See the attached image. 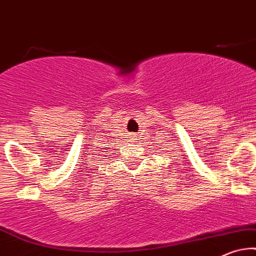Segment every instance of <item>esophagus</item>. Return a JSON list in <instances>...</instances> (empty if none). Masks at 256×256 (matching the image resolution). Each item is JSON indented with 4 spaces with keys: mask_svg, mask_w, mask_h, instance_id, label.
Wrapping results in <instances>:
<instances>
[{
    "mask_svg": "<svg viewBox=\"0 0 256 256\" xmlns=\"http://www.w3.org/2000/svg\"><path fill=\"white\" fill-rule=\"evenodd\" d=\"M132 137H134V136H132ZM131 142H132V140H131Z\"/></svg>",
    "mask_w": 256,
    "mask_h": 256,
    "instance_id": "1",
    "label": "esophagus"
}]
</instances>
